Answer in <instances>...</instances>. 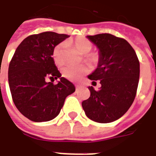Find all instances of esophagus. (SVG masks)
<instances>
[{"instance_id":"1","label":"esophagus","mask_w":156,"mask_h":156,"mask_svg":"<svg viewBox=\"0 0 156 156\" xmlns=\"http://www.w3.org/2000/svg\"><path fill=\"white\" fill-rule=\"evenodd\" d=\"M82 87V85H79V84H76L75 85V87H76V89H78L79 87Z\"/></svg>"}]
</instances>
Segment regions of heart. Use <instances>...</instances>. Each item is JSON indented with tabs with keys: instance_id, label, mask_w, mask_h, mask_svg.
<instances>
[{
	"instance_id": "heart-1",
	"label": "heart",
	"mask_w": 156,
	"mask_h": 156,
	"mask_svg": "<svg viewBox=\"0 0 156 156\" xmlns=\"http://www.w3.org/2000/svg\"><path fill=\"white\" fill-rule=\"evenodd\" d=\"M69 44H72L81 55H86L84 59L87 63H96L98 60V56L97 54H88L93 49V43L84 37H78L75 40L69 41ZM63 44H58L53 49L52 58L56 64V66L63 65ZM87 73V69L85 66L79 67H67L63 69V74L64 78L70 81H78L84 74Z\"/></svg>"
}]
</instances>
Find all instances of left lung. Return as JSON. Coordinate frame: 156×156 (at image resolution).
<instances>
[{
    "instance_id": "left-lung-1",
    "label": "left lung",
    "mask_w": 156,
    "mask_h": 156,
    "mask_svg": "<svg viewBox=\"0 0 156 156\" xmlns=\"http://www.w3.org/2000/svg\"><path fill=\"white\" fill-rule=\"evenodd\" d=\"M99 49L98 66L88 76L100 80L101 87H88L89 98L82 102L86 116L100 123L122 117L131 107L136 95L140 78V62L136 52L122 38L111 34L87 35Z\"/></svg>"
}]
</instances>
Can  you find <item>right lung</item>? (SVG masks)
Masks as SVG:
<instances>
[{
  "label": "right lung",
  "instance_id": "1",
  "mask_svg": "<svg viewBox=\"0 0 156 156\" xmlns=\"http://www.w3.org/2000/svg\"><path fill=\"white\" fill-rule=\"evenodd\" d=\"M68 37L51 31L30 35L20 44L10 60L8 81L11 97L20 112L32 122L55 118L65 98L74 93V85L61 77L52 58L54 48ZM58 78L61 81L53 84Z\"/></svg>",
  "mask_w": 156,
  "mask_h": 156
}]
</instances>
